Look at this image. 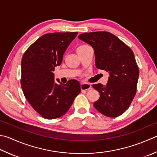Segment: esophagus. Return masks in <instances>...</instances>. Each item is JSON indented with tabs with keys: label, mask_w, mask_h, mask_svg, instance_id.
Wrapping results in <instances>:
<instances>
[{
	"label": "esophagus",
	"mask_w": 157,
	"mask_h": 157,
	"mask_svg": "<svg viewBox=\"0 0 157 157\" xmlns=\"http://www.w3.org/2000/svg\"><path fill=\"white\" fill-rule=\"evenodd\" d=\"M91 85L89 83H86V82H83V83L81 84V89L82 91H87L91 89Z\"/></svg>",
	"instance_id": "1"
}]
</instances>
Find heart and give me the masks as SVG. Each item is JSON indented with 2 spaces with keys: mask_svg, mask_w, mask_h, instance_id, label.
<instances>
[{
  "mask_svg": "<svg viewBox=\"0 0 157 157\" xmlns=\"http://www.w3.org/2000/svg\"><path fill=\"white\" fill-rule=\"evenodd\" d=\"M85 46H87V45H81V46H79L78 48H77V49H78V48H83V47H85Z\"/></svg>",
  "mask_w": 157,
  "mask_h": 157,
  "instance_id": "b5f03b06",
  "label": "heart"
}]
</instances>
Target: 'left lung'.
<instances>
[{"instance_id":"obj_1","label":"left lung","mask_w":157,"mask_h":157,"mask_svg":"<svg viewBox=\"0 0 157 157\" xmlns=\"http://www.w3.org/2000/svg\"><path fill=\"white\" fill-rule=\"evenodd\" d=\"M78 39L93 47L97 68L109 73L105 86L100 83L92 85L100 93L94 106L105 116H120L131 105L137 91L140 71L133 52L109 32L85 33Z\"/></svg>"}]
</instances>
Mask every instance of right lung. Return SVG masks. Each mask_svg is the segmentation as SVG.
<instances>
[{
    "instance_id": "add662e5",
    "label": "right lung",
    "mask_w": 157,
    "mask_h": 157,
    "mask_svg": "<svg viewBox=\"0 0 157 157\" xmlns=\"http://www.w3.org/2000/svg\"><path fill=\"white\" fill-rule=\"evenodd\" d=\"M77 34L67 32L44 35L29 47L22 57L20 83L24 95L45 119L64 115L81 92L78 81L71 79L66 85L57 84L53 73L55 67L61 64L65 51Z\"/></svg>"
}]
</instances>
